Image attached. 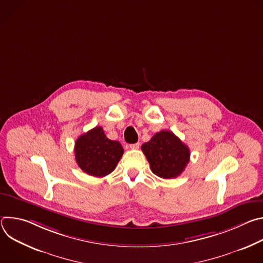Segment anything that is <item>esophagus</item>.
<instances>
[{"label":"esophagus","mask_w":263,"mask_h":263,"mask_svg":"<svg viewBox=\"0 0 263 263\" xmlns=\"http://www.w3.org/2000/svg\"><path fill=\"white\" fill-rule=\"evenodd\" d=\"M139 146H140L139 142H137V143H133V144H129V147H130L131 149H137V148H139Z\"/></svg>","instance_id":"1"}]
</instances>
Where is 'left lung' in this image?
<instances>
[{
    "label": "left lung",
    "instance_id": "obj_1",
    "mask_svg": "<svg viewBox=\"0 0 263 263\" xmlns=\"http://www.w3.org/2000/svg\"><path fill=\"white\" fill-rule=\"evenodd\" d=\"M152 172L163 179L176 178L190 162L191 151L173 132L162 130L141 145Z\"/></svg>",
    "mask_w": 263,
    "mask_h": 263
}]
</instances>
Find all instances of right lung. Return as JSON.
<instances>
[{
    "label": "right lung",
    "mask_w": 263,
    "mask_h": 263,
    "mask_svg": "<svg viewBox=\"0 0 263 263\" xmlns=\"http://www.w3.org/2000/svg\"><path fill=\"white\" fill-rule=\"evenodd\" d=\"M123 154L122 144L107 138L102 127L82 134L74 143L77 164L84 173L93 177H105L114 172Z\"/></svg>",
    "instance_id": "1"
}]
</instances>
